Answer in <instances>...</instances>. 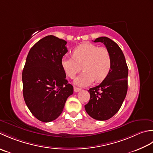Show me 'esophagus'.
Wrapping results in <instances>:
<instances>
[{"label":"esophagus","mask_w":153,"mask_h":153,"mask_svg":"<svg viewBox=\"0 0 153 153\" xmlns=\"http://www.w3.org/2000/svg\"><path fill=\"white\" fill-rule=\"evenodd\" d=\"M80 90V88H77V87H75V86L74 87V91L75 92H79Z\"/></svg>","instance_id":"esophagus-1"}]
</instances>
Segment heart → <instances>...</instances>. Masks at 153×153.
I'll return each mask as SVG.
<instances>
[{"label": "heart", "instance_id": "1", "mask_svg": "<svg viewBox=\"0 0 153 153\" xmlns=\"http://www.w3.org/2000/svg\"><path fill=\"white\" fill-rule=\"evenodd\" d=\"M61 65L71 79L75 76L82 67L84 71L74 79V82L79 86H86L94 80L101 82L107 77L111 68V58L105 48L92 43H83L74 49L73 57L64 55Z\"/></svg>", "mask_w": 153, "mask_h": 153}]
</instances>
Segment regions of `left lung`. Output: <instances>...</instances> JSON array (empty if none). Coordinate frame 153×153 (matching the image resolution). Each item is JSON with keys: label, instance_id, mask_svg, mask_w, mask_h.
Returning <instances> with one entry per match:
<instances>
[{"label": "left lung", "instance_id": "left-lung-1", "mask_svg": "<svg viewBox=\"0 0 153 153\" xmlns=\"http://www.w3.org/2000/svg\"><path fill=\"white\" fill-rule=\"evenodd\" d=\"M94 42L103 43L106 47L111 55V68L107 77L98 86L88 90L90 98L85 108L90 117L104 121L119 111L126 98L128 86V67L122 51L113 40L100 37Z\"/></svg>", "mask_w": 153, "mask_h": 153}]
</instances>
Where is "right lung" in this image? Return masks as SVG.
I'll use <instances>...</instances> for the list:
<instances>
[{
    "label": "right lung",
    "instance_id": "1",
    "mask_svg": "<svg viewBox=\"0 0 153 153\" xmlns=\"http://www.w3.org/2000/svg\"><path fill=\"white\" fill-rule=\"evenodd\" d=\"M66 44L63 39L48 36L37 42L27 56L22 76L24 101L34 117L43 122L57 119L73 93L61 65L68 51Z\"/></svg>",
    "mask_w": 153,
    "mask_h": 153
}]
</instances>
